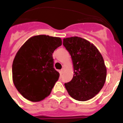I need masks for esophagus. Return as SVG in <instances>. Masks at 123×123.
Instances as JSON below:
<instances>
[{"instance_id": "34e87169", "label": "esophagus", "mask_w": 123, "mask_h": 123, "mask_svg": "<svg viewBox=\"0 0 123 123\" xmlns=\"http://www.w3.org/2000/svg\"><path fill=\"white\" fill-rule=\"evenodd\" d=\"M64 70H65V68H62V69H61V70H60L61 74H63V72H64Z\"/></svg>"}]
</instances>
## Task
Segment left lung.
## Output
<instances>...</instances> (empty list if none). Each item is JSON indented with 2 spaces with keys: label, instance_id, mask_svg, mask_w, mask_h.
Here are the masks:
<instances>
[{
  "label": "left lung",
  "instance_id": "obj_1",
  "mask_svg": "<svg viewBox=\"0 0 123 123\" xmlns=\"http://www.w3.org/2000/svg\"><path fill=\"white\" fill-rule=\"evenodd\" d=\"M63 44L71 56L73 78L65 83L68 93L78 101H87L96 96L104 86L107 68L102 55L93 44L79 37L63 39Z\"/></svg>",
  "mask_w": 123,
  "mask_h": 123
}]
</instances>
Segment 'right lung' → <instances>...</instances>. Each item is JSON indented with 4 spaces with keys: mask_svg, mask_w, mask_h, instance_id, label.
Instances as JSON below:
<instances>
[{
    "mask_svg": "<svg viewBox=\"0 0 123 123\" xmlns=\"http://www.w3.org/2000/svg\"><path fill=\"white\" fill-rule=\"evenodd\" d=\"M62 44L60 37L39 35L19 48L12 66V81L24 98L36 102L50 95L60 76L53 67V53Z\"/></svg>",
    "mask_w": 123,
    "mask_h": 123,
    "instance_id": "obj_1",
    "label": "right lung"
}]
</instances>
